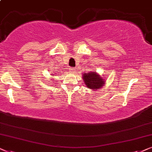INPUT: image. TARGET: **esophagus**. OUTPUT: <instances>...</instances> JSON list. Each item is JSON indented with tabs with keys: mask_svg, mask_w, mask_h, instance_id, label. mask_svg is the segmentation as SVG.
<instances>
[{
	"mask_svg": "<svg viewBox=\"0 0 152 152\" xmlns=\"http://www.w3.org/2000/svg\"><path fill=\"white\" fill-rule=\"evenodd\" d=\"M69 72H70L71 73H75V72H76V69H74V68H70V69H69Z\"/></svg>",
	"mask_w": 152,
	"mask_h": 152,
	"instance_id": "esophagus-1",
	"label": "esophagus"
}]
</instances>
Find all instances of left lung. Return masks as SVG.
Segmentation results:
<instances>
[{
	"instance_id": "obj_1",
	"label": "left lung",
	"mask_w": 152,
	"mask_h": 152,
	"mask_svg": "<svg viewBox=\"0 0 152 152\" xmlns=\"http://www.w3.org/2000/svg\"><path fill=\"white\" fill-rule=\"evenodd\" d=\"M83 80L87 88L92 90H96L102 88V87L104 86L106 83V80L95 71L85 73L83 76Z\"/></svg>"
}]
</instances>
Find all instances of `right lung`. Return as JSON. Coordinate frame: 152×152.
Here are the masks:
<instances>
[{
  "instance_id": "obj_1",
  "label": "right lung",
  "mask_w": 152,
  "mask_h": 152,
  "mask_svg": "<svg viewBox=\"0 0 152 152\" xmlns=\"http://www.w3.org/2000/svg\"><path fill=\"white\" fill-rule=\"evenodd\" d=\"M51 75H52V76H56V75H57V74H56V75H54V74H51Z\"/></svg>"
}]
</instances>
